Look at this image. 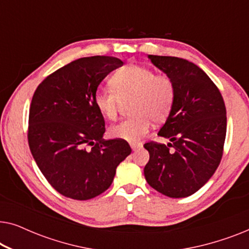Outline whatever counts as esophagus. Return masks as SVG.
Returning <instances> with one entry per match:
<instances>
[{
    "label": "esophagus",
    "instance_id": "34e87169",
    "mask_svg": "<svg viewBox=\"0 0 249 249\" xmlns=\"http://www.w3.org/2000/svg\"><path fill=\"white\" fill-rule=\"evenodd\" d=\"M130 147H131V149L132 151H137L138 148H141L142 147V145H139V144H130Z\"/></svg>",
    "mask_w": 249,
    "mask_h": 249
}]
</instances>
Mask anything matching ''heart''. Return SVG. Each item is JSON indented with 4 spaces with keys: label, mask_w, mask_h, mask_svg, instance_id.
<instances>
[{
    "label": "heart",
    "mask_w": 249,
    "mask_h": 249,
    "mask_svg": "<svg viewBox=\"0 0 249 249\" xmlns=\"http://www.w3.org/2000/svg\"><path fill=\"white\" fill-rule=\"evenodd\" d=\"M112 89H98L94 104L107 120L117 118L122 102L132 100L130 113L134 117L112 125V138L137 142L147 134L151 121L161 124L168 118L175 101V85L168 76L138 64H127L111 78Z\"/></svg>",
    "instance_id": "heart-1"
}]
</instances>
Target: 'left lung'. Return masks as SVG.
Instances as JSON below:
<instances>
[{"label":"left lung","instance_id":"left-lung-1","mask_svg":"<svg viewBox=\"0 0 249 249\" xmlns=\"http://www.w3.org/2000/svg\"><path fill=\"white\" fill-rule=\"evenodd\" d=\"M147 56L172 80L176 94L158 134L171 142L144 145L149 153L145 179L163 195L182 198L202 188L220 164L227 134L226 107L217 87L196 64L175 56Z\"/></svg>","mask_w":249,"mask_h":249}]
</instances>
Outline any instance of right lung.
I'll return each mask as SVG.
<instances>
[{
    "mask_svg": "<svg viewBox=\"0 0 249 249\" xmlns=\"http://www.w3.org/2000/svg\"><path fill=\"white\" fill-rule=\"evenodd\" d=\"M122 66L117 57H81L50 74L34 94L30 152L61 195L78 200L101 195L112 185L118 165L131 153L122 139L104 141V118L94 104L102 80Z\"/></svg>",
    "mask_w": 249,
    "mask_h": 249,
    "instance_id": "add662e5",
    "label": "right lung"
}]
</instances>
